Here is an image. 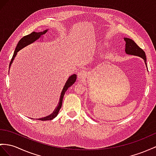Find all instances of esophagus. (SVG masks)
<instances>
[{
	"label": "esophagus",
	"mask_w": 156,
	"mask_h": 156,
	"mask_svg": "<svg viewBox=\"0 0 156 156\" xmlns=\"http://www.w3.org/2000/svg\"><path fill=\"white\" fill-rule=\"evenodd\" d=\"M86 72L83 71V70H82V71H79L78 73V80H83L85 78H86Z\"/></svg>",
	"instance_id": "obj_1"
}]
</instances>
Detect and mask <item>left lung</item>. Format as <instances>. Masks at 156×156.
<instances>
[{"instance_id":"obj_1","label":"left lung","mask_w":156,"mask_h":156,"mask_svg":"<svg viewBox=\"0 0 156 156\" xmlns=\"http://www.w3.org/2000/svg\"><path fill=\"white\" fill-rule=\"evenodd\" d=\"M126 41V48L125 51L128 55L138 56L142 57L144 60L145 62H146V57L145 52L136 43L133 39L125 37L124 39Z\"/></svg>"}]
</instances>
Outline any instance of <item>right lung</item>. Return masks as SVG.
Returning <instances> with one entry per match:
<instances>
[{"instance_id": "obj_1", "label": "right lung", "mask_w": 156, "mask_h": 156, "mask_svg": "<svg viewBox=\"0 0 156 156\" xmlns=\"http://www.w3.org/2000/svg\"><path fill=\"white\" fill-rule=\"evenodd\" d=\"M47 30L42 31V32H35V31H33L32 33H31L29 35H26V36H23L20 40V41H18V43L17 44L16 47V49L14 51L13 57L11 59L9 66H10L13 60L14 59V58L16 57V55L17 53L20 50L23 49L24 47L28 45H30V44L32 43L34 41H36V40L38 39L41 36V35L45 34L47 33ZM76 74H73V75L70 76L69 78L68 79V80L66 81L65 86H64V87H63L62 91L61 94V96H60L59 103L57 107V108L55 109L53 113L51 115H50L49 116H47V117H45L42 118V119H39L38 120H41V121H47V120H52L55 117H57V115L58 113L59 110L61 109V107H62V99L64 97V95H65V93L66 92V91L68 90V88H69V87H70L76 82Z\"/></svg>"}]
</instances>
